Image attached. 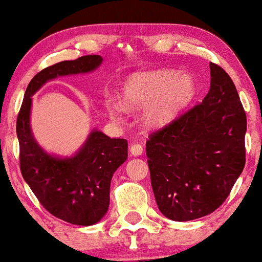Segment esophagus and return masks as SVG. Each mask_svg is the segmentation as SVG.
<instances>
[{
    "mask_svg": "<svg viewBox=\"0 0 262 262\" xmlns=\"http://www.w3.org/2000/svg\"><path fill=\"white\" fill-rule=\"evenodd\" d=\"M144 152V149H143V145L139 143H134L132 144L130 146V154L134 155V156H139Z\"/></svg>",
    "mask_w": 262,
    "mask_h": 262,
    "instance_id": "esophagus-1",
    "label": "esophagus"
}]
</instances>
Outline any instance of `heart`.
I'll return each instance as SVG.
<instances>
[{
    "label": "heart",
    "mask_w": 262,
    "mask_h": 262,
    "mask_svg": "<svg viewBox=\"0 0 262 262\" xmlns=\"http://www.w3.org/2000/svg\"><path fill=\"white\" fill-rule=\"evenodd\" d=\"M196 95L194 81L187 74L158 70L135 74L123 83L121 104L114 103L110 112L114 118L123 112L145 108V122L160 128L175 121Z\"/></svg>",
    "instance_id": "heart-1"
}]
</instances>
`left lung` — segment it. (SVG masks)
I'll list each match as a JSON object with an SVG mask.
<instances>
[{"mask_svg": "<svg viewBox=\"0 0 262 262\" xmlns=\"http://www.w3.org/2000/svg\"><path fill=\"white\" fill-rule=\"evenodd\" d=\"M202 103L150 134L146 156L162 214L187 222L223 204L245 166L246 114L233 80L210 62Z\"/></svg>", "mask_w": 262, "mask_h": 262, "instance_id": "left-lung-1", "label": "left lung"}]
</instances>
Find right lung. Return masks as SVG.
<instances>
[{"label":"right lung","instance_id":"1","mask_svg":"<svg viewBox=\"0 0 262 262\" xmlns=\"http://www.w3.org/2000/svg\"><path fill=\"white\" fill-rule=\"evenodd\" d=\"M102 60L100 55H85L45 68L29 82L17 118L20 172L25 181L50 214L83 227L96 224L107 213L111 180L127 160L128 141L111 139L95 129L70 158L49 154L33 137L32 96L58 76L91 73Z\"/></svg>","mask_w":262,"mask_h":262}]
</instances>
